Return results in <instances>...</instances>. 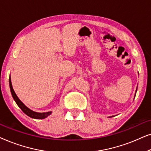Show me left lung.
I'll use <instances>...</instances> for the list:
<instances>
[{"mask_svg": "<svg viewBox=\"0 0 151 151\" xmlns=\"http://www.w3.org/2000/svg\"><path fill=\"white\" fill-rule=\"evenodd\" d=\"M136 92H137V90H136ZM136 92H135V95H136Z\"/></svg>", "mask_w": 151, "mask_h": 151, "instance_id": "left-lung-1", "label": "left lung"}]
</instances>
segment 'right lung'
<instances>
[{"mask_svg":"<svg viewBox=\"0 0 151 151\" xmlns=\"http://www.w3.org/2000/svg\"><path fill=\"white\" fill-rule=\"evenodd\" d=\"M9 80L10 91H11L12 97H13L14 101H15L18 106L20 107V109H21V110L23 111V112L25 113L27 115H28L29 117H32V118H34V119H45V118H46L47 117H48L49 115H50L51 114V111H49V112H46V113H38V112H35V111L31 110V109H29L28 107H27L25 105H24L23 103L21 102V100H20V99L18 98V96H16V93L14 92L13 87H12L11 78H9Z\"/></svg>","mask_w":151,"mask_h":151,"instance_id":"obj_1","label":"right lung"}]
</instances>
